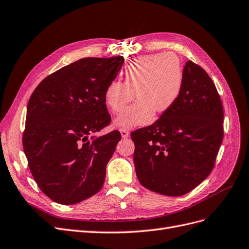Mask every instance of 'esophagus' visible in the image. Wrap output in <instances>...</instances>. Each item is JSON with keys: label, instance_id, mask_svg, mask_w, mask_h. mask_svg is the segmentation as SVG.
I'll use <instances>...</instances> for the list:
<instances>
[{"label": "esophagus", "instance_id": "esophagus-1", "mask_svg": "<svg viewBox=\"0 0 249 249\" xmlns=\"http://www.w3.org/2000/svg\"><path fill=\"white\" fill-rule=\"evenodd\" d=\"M119 132H121L122 137H123L124 139H125V138H127V137H128V132H127L126 130H124V128H121V130H119Z\"/></svg>", "mask_w": 249, "mask_h": 249}]
</instances>
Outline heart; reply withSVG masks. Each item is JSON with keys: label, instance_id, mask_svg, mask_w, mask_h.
Segmentation results:
<instances>
[{"label": "heart", "instance_id": "b5f03b06", "mask_svg": "<svg viewBox=\"0 0 249 249\" xmlns=\"http://www.w3.org/2000/svg\"><path fill=\"white\" fill-rule=\"evenodd\" d=\"M124 82L112 81L104 92L107 107L119 113L138 97L134 104L115 119L121 128L149 124L156 111L162 113L172 107L183 84V69L179 57L172 53H156L136 58L123 72Z\"/></svg>", "mask_w": 249, "mask_h": 249}]
</instances>
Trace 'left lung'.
<instances>
[{"label": "left lung", "mask_w": 249, "mask_h": 249, "mask_svg": "<svg viewBox=\"0 0 249 249\" xmlns=\"http://www.w3.org/2000/svg\"><path fill=\"white\" fill-rule=\"evenodd\" d=\"M224 109L209 75L192 61L175 104L153 124L132 133L140 183L160 195L190 193L210 174L224 137Z\"/></svg>", "instance_id": "obj_1"}]
</instances>
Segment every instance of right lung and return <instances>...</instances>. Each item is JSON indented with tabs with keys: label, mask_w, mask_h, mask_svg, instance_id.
<instances>
[{
	"label": "right lung",
	"mask_w": 249,
	"mask_h": 249,
	"mask_svg": "<svg viewBox=\"0 0 249 249\" xmlns=\"http://www.w3.org/2000/svg\"><path fill=\"white\" fill-rule=\"evenodd\" d=\"M124 61L81 58L46 77L29 100L23 150L40 190L56 203H79L104 184L122 136L95 133L110 124L104 92Z\"/></svg>",
	"instance_id": "add662e5"
}]
</instances>
